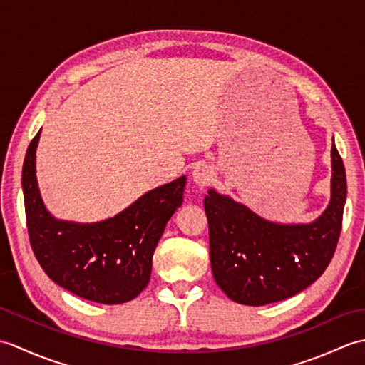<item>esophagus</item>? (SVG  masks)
Returning <instances> with one entry per match:
<instances>
[{"label":"esophagus","mask_w":365,"mask_h":365,"mask_svg":"<svg viewBox=\"0 0 365 365\" xmlns=\"http://www.w3.org/2000/svg\"><path fill=\"white\" fill-rule=\"evenodd\" d=\"M213 169L210 166H199L195 169V173H192V182H195L197 187L202 190L205 188L207 185H210L213 180Z\"/></svg>","instance_id":"1"}]
</instances>
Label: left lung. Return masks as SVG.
<instances>
[{"instance_id":"1","label":"left lung","mask_w":365,"mask_h":365,"mask_svg":"<svg viewBox=\"0 0 365 365\" xmlns=\"http://www.w3.org/2000/svg\"><path fill=\"white\" fill-rule=\"evenodd\" d=\"M331 202L311 224H279L208 190L204 199L216 284L246 306L293 297L327 269L342 230L346 175L337 147L331 149Z\"/></svg>"}]
</instances>
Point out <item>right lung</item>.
<instances>
[{
    "mask_svg": "<svg viewBox=\"0 0 365 365\" xmlns=\"http://www.w3.org/2000/svg\"><path fill=\"white\" fill-rule=\"evenodd\" d=\"M31 141L23 163L29 243L51 281L84 299L102 304L131 301L149 284L153 251L166 222L183 202L187 177L155 188L114 218L80 224L56 220L46 210L36 178V149Z\"/></svg>",
    "mask_w": 365,
    "mask_h": 365,
    "instance_id": "add662e5",
    "label": "right lung"
}]
</instances>
